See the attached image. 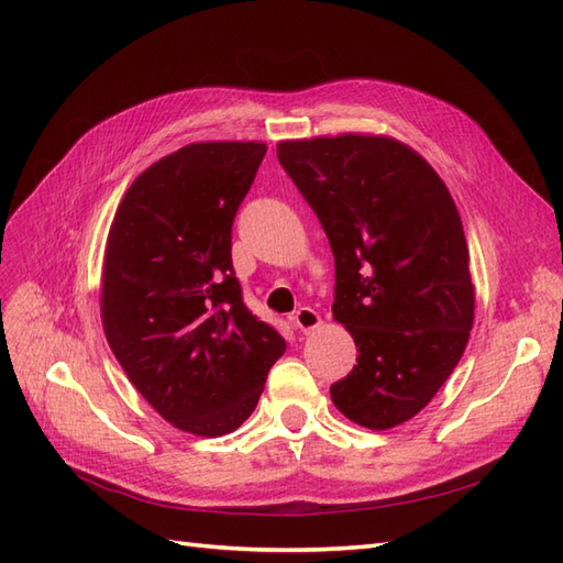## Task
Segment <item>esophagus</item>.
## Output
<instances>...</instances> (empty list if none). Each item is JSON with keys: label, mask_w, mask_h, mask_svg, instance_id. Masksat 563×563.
Returning <instances> with one entry per match:
<instances>
[{"label": "esophagus", "mask_w": 563, "mask_h": 563, "mask_svg": "<svg viewBox=\"0 0 563 563\" xmlns=\"http://www.w3.org/2000/svg\"><path fill=\"white\" fill-rule=\"evenodd\" d=\"M294 323L296 327L302 331V333H308V331H314L319 323H321V317H319V312H314L312 308H300L296 314H294Z\"/></svg>", "instance_id": "esophagus-1"}]
</instances>
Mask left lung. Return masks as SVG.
Segmentation results:
<instances>
[{
    "label": "left lung",
    "mask_w": 563,
    "mask_h": 563,
    "mask_svg": "<svg viewBox=\"0 0 563 563\" xmlns=\"http://www.w3.org/2000/svg\"><path fill=\"white\" fill-rule=\"evenodd\" d=\"M277 159L317 213L335 261L333 319L360 350L335 408L389 430L432 401L465 352L474 286L444 180L387 135L282 141Z\"/></svg>",
    "instance_id": "8db88e82"
}]
</instances>
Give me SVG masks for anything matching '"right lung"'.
Returning a JSON list of instances; mask_svg holds the SVG:
<instances>
[{
    "label": "right lung",
    "instance_id": "add662e5",
    "mask_svg": "<svg viewBox=\"0 0 563 563\" xmlns=\"http://www.w3.org/2000/svg\"><path fill=\"white\" fill-rule=\"evenodd\" d=\"M265 152L253 141L176 150L131 183L108 234L110 350L147 404L197 437L240 428L286 352L232 267V223Z\"/></svg>",
    "mask_w": 563,
    "mask_h": 563
}]
</instances>
